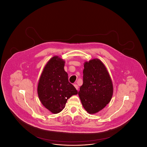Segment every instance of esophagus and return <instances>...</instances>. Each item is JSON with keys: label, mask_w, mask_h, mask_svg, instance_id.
I'll list each match as a JSON object with an SVG mask.
<instances>
[{"label": "esophagus", "mask_w": 147, "mask_h": 147, "mask_svg": "<svg viewBox=\"0 0 147 147\" xmlns=\"http://www.w3.org/2000/svg\"><path fill=\"white\" fill-rule=\"evenodd\" d=\"M74 87L76 88V89H77V90H78L79 87H78V85H77V84H74Z\"/></svg>", "instance_id": "1"}]
</instances>
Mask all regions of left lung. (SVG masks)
<instances>
[{
	"label": "left lung",
	"mask_w": 147,
	"mask_h": 147,
	"mask_svg": "<svg viewBox=\"0 0 147 147\" xmlns=\"http://www.w3.org/2000/svg\"><path fill=\"white\" fill-rule=\"evenodd\" d=\"M83 84L78 92L85 110L95 113L108 104L113 94V85L104 64L98 59L84 63Z\"/></svg>",
	"instance_id": "1"
}]
</instances>
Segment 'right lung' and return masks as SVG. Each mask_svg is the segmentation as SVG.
Returning <instances> with one entry per match:
<instances>
[{
    "label": "right lung",
    "instance_id": "right-lung-1",
    "mask_svg": "<svg viewBox=\"0 0 147 147\" xmlns=\"http://www.w3.org/2000/svg\"><path fill=\"white\" fill-rule=\"evenodd\" d=\"M65 62L58 56L53 57L45 65L37 87L38 95L42 105L53 113L61 112L67 100L78 91L68 81L64 70Z\"/></svg>",
    "mask_w": 147,
    "mask_h": 147
}]
</instances>
